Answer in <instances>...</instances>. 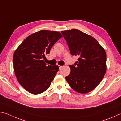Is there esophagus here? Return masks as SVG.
Listing matches in <instances>:
<instances>
[{
	"mask_svg": "<svg viewBox=\"0 0 121 121\" xmlns=\"http://www.w3.org/2000/svg\"><path fill=\"white\" fill-rule=\"evenodd\" d=\"M62 67H63V66H62V65H59V68L60 69H61V68H62Z\"/></svg>",
	"mask_w": 121,
	"mask_h": 121,
	"instance_id": "esophagus-1",
	"label": "esophagus"
}]
</instances>
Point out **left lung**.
<instances>
[{
	"label": "left lung",
	"mask_w": 121,
	"mask_h": 121,
	"mask_svg": "<svg viewBox=\"0 0 121 121\" xmlns=\"http://www.w3.org/2000/svg\"><path fill=\"white\" fill-rule=\"evenodd\" d=\"M70 54L77 56L75 65H69L71 71L65 79L77 92L92 91L101 82L106 71V53L93 37L73 29L61 31Z\"/></svg>",
	"instance_id": "1"
}]
</instances>
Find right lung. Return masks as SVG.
I'll return each mask as SVG.
<instances>
[{
	"label": "right lung",
	"instance_id": "right-lung-1",
	"mask_svg": "<svg viewBox=\"0 0 121 121\" xmlns=\"http://www.w3.org/2000/svg\"><path fill=\"white\" fill-rule=\"evenodd\" d=\"M61 37L59 32L41 30L26 37L15 50L14 73L20 85L29 92L38 95L50 87L59 67L47 65L43 59Z\"/></svg>",
	"mask_w": 121,
	"mask_h": 121
}]
</instances>
